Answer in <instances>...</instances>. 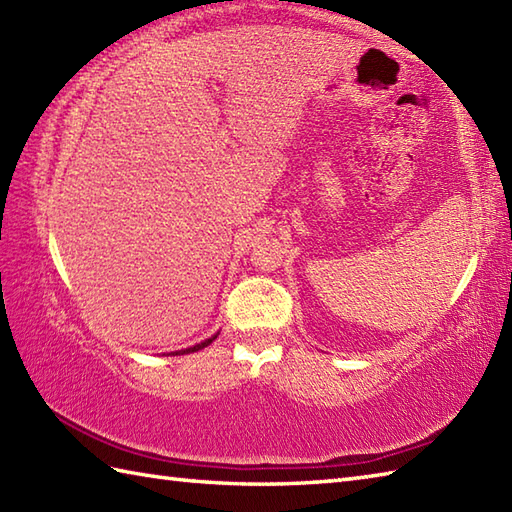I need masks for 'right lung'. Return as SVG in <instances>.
<instances>
[{"label":"right lung","mask_w":512,"mask_h":512,"mask_svg":"<svg viewBox=\"0 0 512 512\" xmlns=\"http://www.w3.org/2000/svg\"><path fill=\"white\" fill-rule=\"evenodd\" d=\"M220 334V332H217ZM217 334H213L211 339H204L202 343H198V345H193V347H187V350H178V352H171L173 356H178V354H189V352H198V350H202V347H206V345H211L215 339H217Z\"/></svg>","instance_id":"obj_1"}]
</instances>
